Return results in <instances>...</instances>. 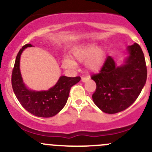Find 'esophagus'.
I'll return each mask as SVG.
<instances>
[{"label": "esophagus", "mask_w": 152, "mask_h": 152, "mask_svg": "<svg viewBox=\"0 0 152 152\" xmlns=\"http://www.w3.org/2000/svg\"><path fill=\"white\" fill-rule=\"evenodd\" d=\"M89 79H90V78H89V77H82V82H87V81H88Z\"/></svg>", "instance_id": "34e87169"}]
</instances>
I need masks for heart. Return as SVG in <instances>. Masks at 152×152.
<instances>
[{
  "label": "heart",
  "instance_id": "1",
  "mask_svg": "<svg viewBox=\"0 0 152 152\" xmlns=\"http://www.w3.org/2000/svg\"><path fill=\"white\" fill-rule=\"evenodd\" d=\"M70 57L62 60V67L67 70H73L76 62L85 61V65L90 72H98L102 69L106 59V52L103 47L95 43H85L75 47L70 53Z\"/></svg>",
  "mask_w": 152,
  "mask_h": 152
}]
</instances>
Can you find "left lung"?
Instances as JSON below:
<instances>
[{
  "instance_id": "1",
  "label": "left lung",
  "mask_w": 152,
  "mask_h": 152,
  "mask_svg": "<svg viewBox=\"0 0 152 152\" xmlns=\"http://www.w3.org/2000/svg\"><path fill=\"white\" fill-rule=\"evenodd\" d=\"M129 56L124 65L117 66L109 56L103 67L91 79L96 84L93 102L104 113L115 114L135 102L147 78V68L141 48L137 43L127 48Z\"/></svg>"
}]
</instances>
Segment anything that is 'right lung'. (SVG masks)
I'll return each mask as SVG.
<instances>
[{
    "label": "right lung",
    "mask_w": 152,
    "mask_h": 152,
    "mask_svg": "<svg viewBox=\"0 0 152 152\" xmlns=\"http://www.w3.org/2000/svg\"><path fill=\"white\" fill-rule=\"evenodd\" d=\"M31 46V44L23 45L17 55L12 74V89L20 104L28 113L37 117H53L65 107L70 88L78 83L81 78L79 76H62L56 85L48 90L34 91L29 90L23 82L20 70V59L24 49Z\"/></svg>",
    "instance_id": "right-lung-1"
}]
</instances>
